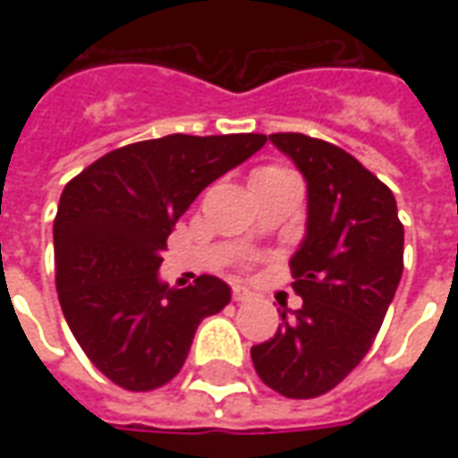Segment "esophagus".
Segmentation results:
<instances>
[{"label": "esophagus", "mask_w": 458, "mask_h": 458, "mask_svg": "<svg viewBox=\"0 0 458 458\" xmlns=\"http://www.w3.org/2000/svg\"><path fill=\"white\" fill-rule=\"evenodd\" d=\"M250 297H252V292H250L248 287H240V284L233 287V299H235V301H248Z\"/></svg>", "instance_id": "1"}]
</instances>
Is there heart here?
Segmentation results:
<instances>
[{
  "mask_svg": "<svg viewBox=\"0 0 458 458\" xmlns=\"http://www.w3.org/2000/svg\"><path fill=\"white\" fill-rule=\"evenodd\" d=\"M287 174H294V171L284 169V166H279V164H269V166H259V169L252 174V181L267 179V176H287Z\"/></svg>",
  "mask_w": 458,
  "mask_h": 458,
  "instance_id": "heart-1",
  "label": "heart"
}]
</instances>
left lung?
Wrapping results in <instances>:
<instances>
[{
    "mask_svg": "<svg viewBox=\"0 0 458 458\" xmlns=\"http://www.w3.org/2000/svg\"><path fill=\"white\" fill-rule=\"evenodd\" d=\"M269 140L307 179V238L289 262L304 304L250 355L267 387L309 400L370 351L403 277L404 228L393 191L348 151L299 131Z\"/></svg>",
    "mask_w": 458,
    "mask_h": 458,
    "instance_id": "8db88e82",
    "label": "left lung"
}]
</instances>
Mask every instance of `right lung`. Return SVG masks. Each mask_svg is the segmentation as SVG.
I'll return each instance as SVG.
<instances>
[{
	"label": "right lung",
	"mask_w": 458,
	"mask_h": 458,
	"mask_svg": "<svg viewBox=\"0 0 458 458\" xmlns=\"http://www.w3.org/2000/svg\"><path fill=\"white\" fill-rule=\"evenodd\" d=\"M265 134H169L107 151L65 183L54 220L55 289L90 363L130 393L174 380L230 287L161 284L166 238L200 191L265 147Z\"/></svg>",
	"instance_id": "1"
}]
</instances>
